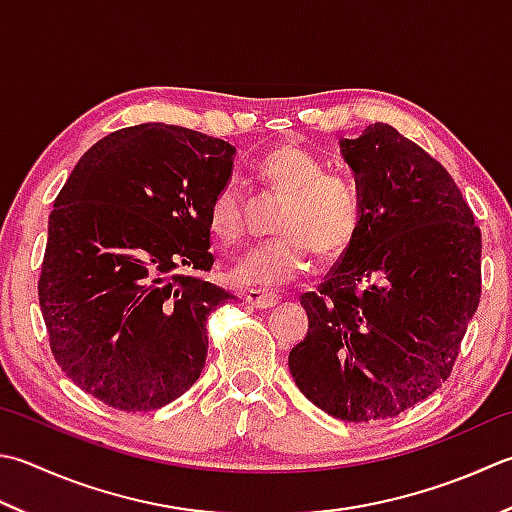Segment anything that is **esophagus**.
<instances>
[{
    "label": "esophagus",
    "instance_id": "1",
    "mask_svg": "<svg viewBox=\"0 0 512 512\" xmlns=\"http://www.w3.org/2000/svg\"><path fill=\"white\" fill-rule=\"evenodd\" d=\"M246 302L253 308H275L279 304V297L273 293H262V290H248Z\"/></svg>",
    "mask_w": 512,
    "mask_h": 512
}]
</instances>
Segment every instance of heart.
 Instances as JSON below:
<instances>
[{"label": "heart", "mask_w": 512, "mask_h": 512, "mask_svg": "<svg viewBox=\"0 0 512 512\" xmlns=\"http://www.w3.org/2000/svg\"><path fill=\"white\" fill-rule=\"evenodd\" d=\"M257 175L266 186L288 197L279 219L284 235L250 248L230 268V282L250 288H279L310 268L315 250L326 259L344 255L362 226V202L342 175L326 173L324 164L295 144L277 146L259 162ZM244 193L224 184L208 208V226L226 244L244 235Z\"/></svg>", "instance_id": "b5f03b06"}]
</instances>
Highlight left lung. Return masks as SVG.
Listing matches in <instances>:
<instances>
[{
    "instance_id": "obj_1",
    "label": "left lung",
    "mask_w": 512,
    "mask_h": 512,
    "mask_svg": "<svg viewBox=\"0 0 512 512\" xmlns=\"http://www.w3.org/2000/svg\"><path fill=\"white\" fill-rule=\"evenodd\" d=\"M362 202L355 242L317 293L288 355L330 417L373 422L442 386L482 295V233L453 177L388 124L339 139Z\"/></svg>"
}]
</instances>
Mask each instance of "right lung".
<instances>
[{
  "instance_id": "right-lung-1",
  "label": "right lung",
  "mask_w": 512,
  "mask_h": 512,
  "mask_svg": "<svg viewBox=\"0 0 512 512\" xmlns=\"http://www.w3.org/2000/svg\"><path fill=\"white\" fill-rule=\"evenodd\" d=\"M233 159L224 139L139 124L88 148L59 190L39 306L55 362L99 402L162 408L202 375L206 319L235 299L202 277Z\"/></svg>"
}]
</instances>
